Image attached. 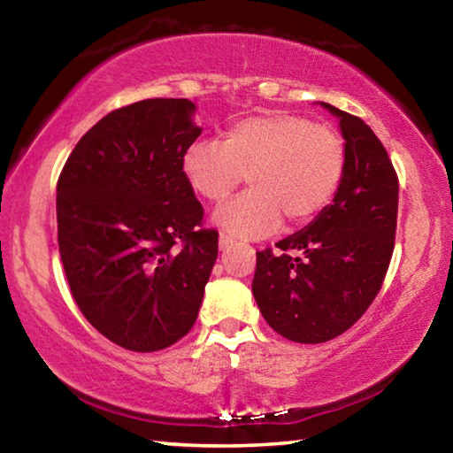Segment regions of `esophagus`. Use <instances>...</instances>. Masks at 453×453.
<instances>
[{
  "mask_svg": "<svg viewBox=\"0 0 453 453\" xmlns=\"http://www.w3.org/2000/svg\"><path fill=\"white\" fill-rule=\"evenodd\" d=\"M232 245H234V237L224 235V234L219 235V250H227V248H232Z\"/></svg>",
  "mask_w": 453,
  "mask_h": 453,
  "instance_id": "obj_1",
  "label": "esophagus"
}]
</instances>
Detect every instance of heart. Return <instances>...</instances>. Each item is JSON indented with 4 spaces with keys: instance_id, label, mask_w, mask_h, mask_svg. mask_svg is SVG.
Segmentation results:
<instances>
[{
    "instance_id": "1",
    "label": "heart",
    "mask_w": 453,
    "mask_h": 453,
    "mask_svg": "<svg viewBox=\"0 0 453 453\" xmlns=\"http://www.w3.org/2000/svg\"><path fill=\"white\" fill-rule=\"evenodd\" d=\"M346 142L334 127L288 111L257 113L229 126L219 142L183 151L181 173L199 197L219 203L240 186L250 189L216 210L226 234L254 240L310 224L324 211L346 175Z\"/></svg>"
}]
</instances>
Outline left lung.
I'll use <instances>...</instances> for the list:
<instances>
[{"instance_id": "1", "label": "left lung", "mask_w": 453, "mask_h": 453, "mask_svg": "<svg viewBox=\"0 0 453 453\" xmlns=\"http://www.w3.org/2000/svg\"><path fill=\"white\" fill-rule=\"evenodd\" d=\"M340 119L346 175L334 202L300 232L257 251L251 291L264 319L297 343L329 342L364 316L386 278L397 224V175L364 119Z\"/></svg>"}]
</instances>
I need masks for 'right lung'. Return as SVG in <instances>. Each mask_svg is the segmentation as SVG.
<instances>
[{"mask_svg":"<svg viewBox=\"0 0 453 453\" xmlns=\"http://www.w3.org/2000/svg\"><path fill=\"white\" fill-rule=\"evenodd\" d=\"M189 99H143L107 113L58 180V243L72 296L107 340L157 351L196 324L218 232L181 173L202 127Z\"/></svg>","mask_w":453,"mask_h":453,"instance_id":"1","label":"right lung"}]
</instances>
